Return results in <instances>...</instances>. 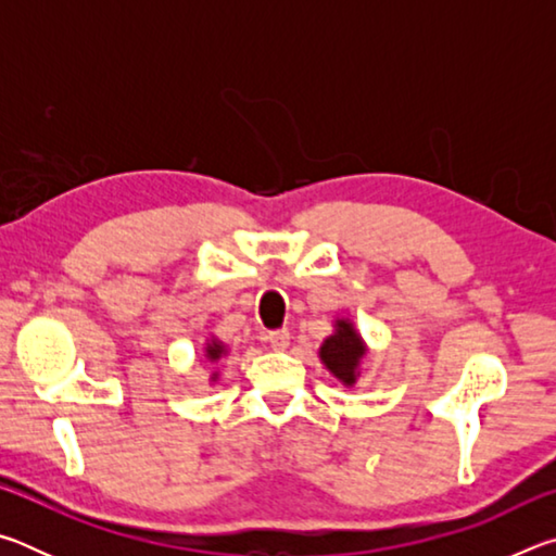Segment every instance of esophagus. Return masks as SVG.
<instances>
[{
    "label": "esophagus",
    "mask_w": 556,
    "mask_h": 556,
    "mask_svg": "<svg viewBox=\"0 0 556 556\" xmlns=\"http://www.w3.org/2000/svg\"><path fill=\"white\" fill-rule=\"evenodd\" d=\"M267 341H269L271 348H275V351H287V345H289V331H287V328H279V331H271V333L267 336Z\"/></svg>",
    "instance_id": "1"
}]
</instances>
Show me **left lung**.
<instances>
[{
	"mask_svg": "<svg viewBox=\"0 0 556 556\" xmlns=\"http://www.w3.org/2000/svg\"><path fill=\"white\" fill-rule=\"evenodd\" d=\"M365 353H368V343L357 333L355 324L345 316H336L333 333L324 338L321 348H318V357H321L326 370L345 388H355L363 372Z\"/></svg>",
	"mask_w": 556,
	"mask_h": 556,
	"instance_id": "8db88e82",
	"label": "left lung"
}]
</instances>
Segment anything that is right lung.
Segmentation results:
<instances>
[{"label": "right lung", "mask_w": 556, "mask_h": 556, "mask_svg": "<svg viewBox=\"0 0 556 556\" xmlns=\"http://www.w3.org/2000/svg\"><path fill=\"white\" fill-rule=\"evenodd\" d=\"M230 353V348L225 345L220 338H215V336H211V338H205V343H203V361L208 363V365H215L220 361V357H225ZM218 378H220V372L215 370V372H211V378H208V382L211 384H215L218 382Z\"/></svg>", "instance_id": "1"}]
</instances>
